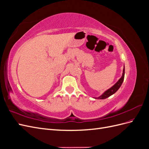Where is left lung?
Wrapping results in <instances>:
<instances>
[{"instance_id": "left-lung-1", "label": "left lung", "mask_w": 149, "mask_h": 149, "mask_svg": "<svg viewBox=\"0 0 149 149\" xmlns=\"http://www.w3.org/2000/svg\"><path fill=\"white\" fill-rule=\"evenodd\" d=\"M124 74H125V68L124 67L123 76H122V77L119 79L118 81L113 86L111 87L110 89H109L108 90H107V91L104 93L101 96L98 97L97 98L98 99H101V100H104V99H106L107 97H109L110 96H111L113 94H114L119 89V88L120 87L122 83H123V81H124ZM95 99H97V98L95 97Z\"/></svg>"}]
</instances>
